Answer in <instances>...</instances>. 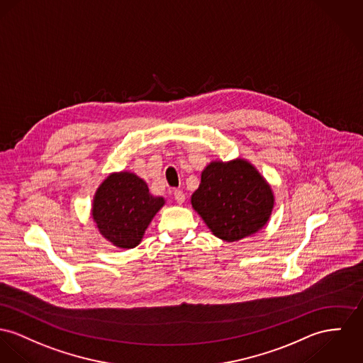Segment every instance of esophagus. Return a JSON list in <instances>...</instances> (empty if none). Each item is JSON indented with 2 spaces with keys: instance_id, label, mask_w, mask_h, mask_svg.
Wrapping results in <instances>:
<instances>
[{
  "instance_id": "1",
  "label": "esophagus",
  "mask_w": 363,
  "mask_h": 363,
  "mask_svg": "<svg viewBox=\"0 0 363 363\" xmlns=\"http://www.w3.org/2000/svg\"><path fill=\"white\" fill-rule=\"evenodd\" d=\"M174 199H175V201L178 204H182L185 201V194L182 191H179V189H175L174 191Z\"/></svg>"
}]
</instances>
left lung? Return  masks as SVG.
I'll list each match as a JSON object with an SVG mask.
<instances>
[{"label":"left lung","mask_w":363,"mask_h":363,"mask_svg":"<svg viewBox=\"0 0 363 363\" xmlns=\"http://www.w3.org/2000/svg\"><path fill=\"white\" fill-rule=\"evenodd\" d=\"M192 206L210 230L226 242L258 232L268 223L274 194L249 162H213L201 172Z\"/></svg>","instance_id":"left-lung-1"}]
</instances>
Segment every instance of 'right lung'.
<instances>
[{
  "label": "right lung",
  "mask_w": 363,
  "mask_h": 363,
  "mask_svg": "<svg viewBox=\"0 0 363 363\" xmlns=\"http://www.w3.org/2000/svg\"><path fill=\"white\" fill-rule=\"evenodd\" d=\"M163 204L164 199L150 195L143 179L124 171L101 184L94 197L92 218L114 246L133 249L140 245L145 229Z\"/></svg>",
  "instance_id": "right-lung-1"
}]
</instances>
